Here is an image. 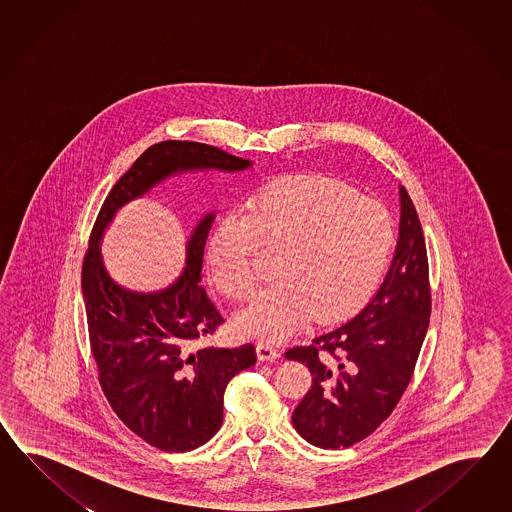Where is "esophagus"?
I'll return each mask as SVG.
<instances>
[{
	"label": "esophagus",
	"instance_id": "esophagus-1",
	"mask_svg": "<svg viewBox=\"0 0 512 512\" xmlns=\"http://www.w3.org/2000/svg\"><path fill=\"white\" fill-rule=\"evenodd\" d=\"M256 351H258V359L260 360H274L280 357V351L271 346L269 342H260L256 346Z\"/></svg>",
	"mask_w": 512,
	"mask_h": 512
}]
</instances>
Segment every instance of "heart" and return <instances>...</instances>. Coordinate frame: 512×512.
I'll use <instances>...</instances> for the list:
<instances>
[{"mask_svg":"<svg viewBox=\"0 0 512 512\" xmlns=\"http://www.w3.org/2000/svg\"><path fill=\"white\" fill-rule=\"evenodd\" d=\"M260 241L283 251L280 280L236 316L243 337L282 340L316 315L333 320L370 300L392 260L395 227L381 203L324 175L282 179L219 219L207 245L219 291L243 298L263 276Z\"/></svg>","mask_w":512,"mask_h":512,"instance_id":"b5f03b06","label":"heart"}]
</instances>
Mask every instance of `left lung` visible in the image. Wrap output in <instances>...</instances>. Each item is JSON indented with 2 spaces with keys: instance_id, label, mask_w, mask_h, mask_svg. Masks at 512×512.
<instances>
[{
  "instance_id": "obj_1",
  "label": "left lung",
  "mask_w": 512,
  "mask_h": 512,
  "mask_svg": "<svg viewBox=\"0 0 512 512\" xmlns=\"http://www.w3.org/2000/svg\"><path fill=\"white\" fill-rule=\"evenodd\" d=\"M399 238L379 291L357 315L285 357L313 386L293 412L296 432L320 448H348L392 414L412 379L430 318L428 258L414 203L399 186Z\"/></svg>"
}]
</instances>
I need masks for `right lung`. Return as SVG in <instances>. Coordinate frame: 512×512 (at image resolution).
<instances>
[{
  "label": "right lung",
  "mask_w": 512,
  "mask_h": 512,
  "mask_svg": "<svg viewBox=\"0 0 512 512\" xmlns=\"http://www.w3.org/2000/svg\"><path fill=\"white\" fill-rule=\"evenodd\" d=\"M251 166L201 142H157L111 188L89 238L82 294L98 381L122 423L164 452L194 450L216 435L225 388L236 373L256 364V349L192 348L223 324L199 285L216 212L197 221L186 241L183 272L159 291H131L115 282L102 261V238L120 208L170 177L212 170L238 174Z\"/></svg>",
  "instance_id": "1"
}]
</instances>
